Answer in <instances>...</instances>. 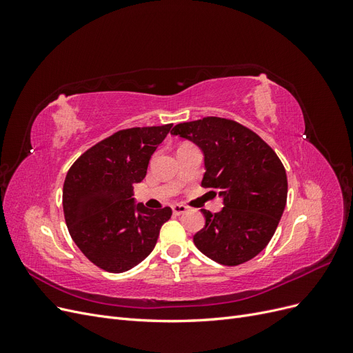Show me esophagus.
I'll return each instance as SVG.
<instances>
[{"instance_id": "esophagus-1", "label": "esophagus", "mask_w": 353, "mask_h": 353, "mask_svg": "<svg viewBox=\"0 0 353 353\" xmlns=\"http://www.w3.org/2000/svg\"><path fill=\"white\" fill-rule=\"evenodd\" d=\"M187 210V206H184V205H174L172 206V212H174V215H183V213Z\"/></svg>"}]
</instances>
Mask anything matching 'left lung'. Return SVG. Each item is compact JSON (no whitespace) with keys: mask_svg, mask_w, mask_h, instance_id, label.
<instances>
[{"mask_svg":"<svg viewBox=\"0 0 353 353\" xmlns=\"http://www.w3.org/2000/svg\"><path fill=\"white\" fill-rule=\"evenodd\" d=\"M170 134L201 148V187L223 200L221 212L201 209L206 223L193 239L196 248L227 266L253 259L268 245L285 208L287 175L280 157L258 134L223 117L178 123Z\"/></svg>","mask_w":353,"mask_h":353,"instance_id":"1","label":"left lung"}]
</instances>
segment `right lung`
<instances>
[{
	"label": "right lung",
	"instance_id": "obj_1",
	"mask_svg": "<svg viewBox=\"0 0 353 353\" xmlns=\"http://www.w3.org/2000/svg\"><path fill=\"white\" fill-rule=\"evenodd\" d=\"M172 128H130L88 148L63 185L69 234L87 258L108 272H125L144 261L172 209H148L132 199L157 145Z\"/></svg>",
	"mask_w": 353,
	"mask_h": 353
}]
</instances>
